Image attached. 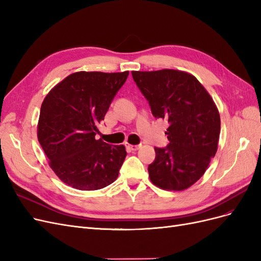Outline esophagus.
<instances>
[{"label":"esophagus","mask_w":261,"mask_h":261,"mask_svg":"<svg viewBox=\"0 0 261 261\" xmlns=\"http://www.w3.org/2000/svg\"><path fill=\"white\" fill-rule=\"evenodd\" d=\"M141 147V145H128V148L132 150V151H136L139 148Z\"/></svg>","instance_id":"esophagus-1"}]
</instances>
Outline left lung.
<instances>
[{
  "mask_svg": "<svg viewBox=\"0 0 261 261\" xmlns=\"http://www.w3.org/2000/svg\"><path fill=\"white\" fill-rule=\"evenodd\" d=\"M156 118L170 123L167 148H154L148 167L151 183L164 191H184L209 167L218 150L221 121L209 92L197 78L177 69L132 72Z\"/></svg>",
  "mask_w": 261,
  "mask_h": 261,
  "instance_id": "obj_1",
  "label": "left lung"
}]
</instances>
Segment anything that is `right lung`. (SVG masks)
Wrapping results in <instances>:
<instances>
[{"label": "right lung", "instance_id": "right-lung-1", "mask_svg": "<svg viewBox=\"0 0 261 261\" xmlns=\"http://www.w3.org/2000/svg\"><path fill=\"white\" fill-rule=\"evenodd\" d=\"M128 73L76 72L45 96L37 136L50 168L63 183L97 191L117 178L127 154L125 146L109 145L96 139V134Z\"/></svg>", "mask_w": 261, "mask_h": 261}]
</instances>
